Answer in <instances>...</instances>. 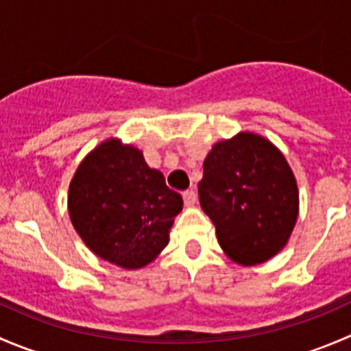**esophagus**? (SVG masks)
<instances>
[{"mask_svg": "<svg viewBox=\"0 0 351 351\" xmlns=\"http://www.w3.org/2000/svg\"><path fill=\"white\" fill-rule=\"evenodd\" d=\"M183 202H185L186 207H193L197 202L195 192H193V190H185V192H183Z\"/></svg>", "mask_w": 351, "mask_h": 351, "instance_id": "34e87169", "label": "esophagus"}]
</instances>
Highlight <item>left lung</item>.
Wrapping results in <instances>:
<instances>
[{
    "instance_id": "1",
    "label": "left lung",
    "mask_w": 351,
    "mask_h": 351,
    "mask_svg": "<svg viewBox=\"0 0 351 351\" xmlns=\"http://www.w3.org/2000/svg\"><path fill=\"white\" fill-rule=\"evenodd\" d=\"M198 198L222 250L244 267L277 254L299 214L297 183L284 154L250 132L212 147L204 161Z\"/></svg>"
}]
</instances>
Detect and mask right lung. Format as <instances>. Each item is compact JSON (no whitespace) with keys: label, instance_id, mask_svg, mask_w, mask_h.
Here are the masks:
<instances>
[{"label":"right lung","instance_id":"obj_1","mask_svg":"<svg viewBox=\"0 0 351 351\" xmlns=\"http://www.w3.org/2000/svg\"><path fill=\"white\" fill-rule=\"evenodd\" d=\"M71 222L84 244L122 268H141L168 244L183 200L144 156L110 139L84 158L69 185Z\"/></svg>","mask_w":351,"mask_h":351}]
</instances>
